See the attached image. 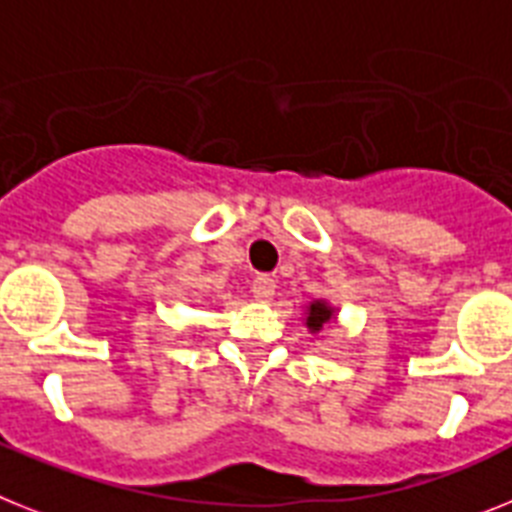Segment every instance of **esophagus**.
I'll use <instances>...</instances> for the list:
<instances>
[{
  "label": "esophagus",
  "instance_id": "34e87169",
  "mask_svg": "<svg viewBox=\"0 0 512 512\" xmlns=\"http://www.w3.org/2000/svg\"><path fill=\"white\" fill-rule=\"evenodd\" d=\"M249 291H252V296H255L257 302H268L270 296L276 294V278L273 276H255V281H252V286H249Z\"/></svg>",
  "mask_w": 512,
  "mask_h": 512
}]
</instances>
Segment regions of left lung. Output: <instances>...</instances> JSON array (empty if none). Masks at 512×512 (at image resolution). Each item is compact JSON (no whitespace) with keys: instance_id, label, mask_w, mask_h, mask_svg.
Returning <instances> with one entry per match:
<instances>
[{"instance_id":"left-lung-1","label":"left lung","mask_w":512,"mask_h":512,"mask_svg":"<svg viewBox=\"0 0 512 512\" xmlns=\"http://www.w3.org/2000/svg\"><path fill=\"white\" fill-rule=\"evenodd\" d=\"M333 317V309L328 307L325 302H315V304H309L307 309V328L315 333V330H320L325 322Z\"/></svg>"}]
</instances>
